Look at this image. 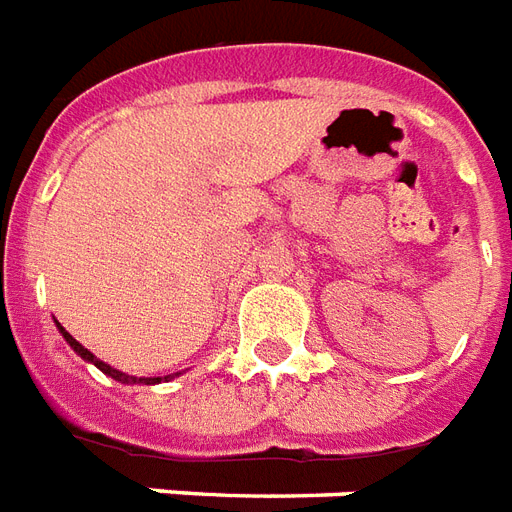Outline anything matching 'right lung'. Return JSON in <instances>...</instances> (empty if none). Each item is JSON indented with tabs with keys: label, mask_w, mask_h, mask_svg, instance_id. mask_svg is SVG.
Masks as SVG:
<instances>
[{
	"label": "right lung",
	"mask_w": 512,
	"mask_h": 512,
	"mask_svg": "<svg viewBox=\"0 0 512 512\" xmlns=\"http://www.w3.org/2000/svg\"><path fill=\"white\" fill-rule=\"evenodd\" d=\"M54 323H56V320H54ZM56 328H59V333H62V336H64V342L70 344V347H73V350L78 352V355H81L83 361H86V363H94V366H97V369H100L102 374H108V377H113V380L121 382V385H157V382H162V380H165V382L173 380V374H168V377H132V374L119 372V369H113L111 363L100 361V358H97L94 352L86 350V347H83V344L78 342V339H73L70 333L64 331L62 323H56ZM176 377H179V374H176Z\"/></svg>",
	"instance_id": "1"
}]
</instances>
